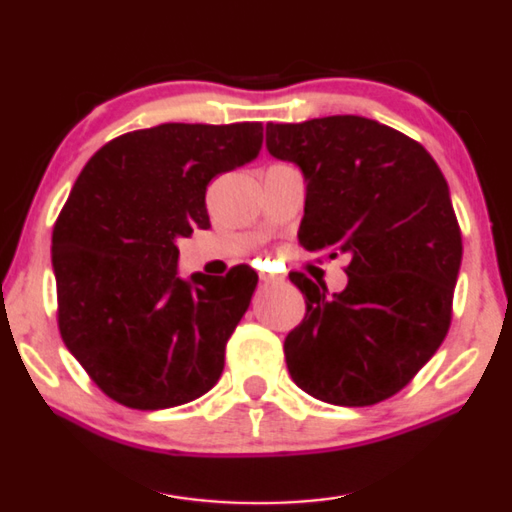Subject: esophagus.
Wrapping results in <instances>:
<instances>
[{"mask_svg": "<svg viewBox=\"0 0 512 512\" xmlns=\"http://www.w3.org/2000/svg\"><path fill=\"white\" fill-rule=\"evenodd\" d=\"M259 283H262V285H278V283H283V278L273 276V273H259Z\"/></svg>", "mask_w": 512, "mask_h": 512, "instance_id": "34e87169", "label": "esophagus"}]
</instances>
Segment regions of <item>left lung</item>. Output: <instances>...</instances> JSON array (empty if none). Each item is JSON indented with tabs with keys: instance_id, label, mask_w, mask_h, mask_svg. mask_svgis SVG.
<instances>
[{
	"instance_id": "obj_1",
	"label": "left lung",
	"mask_w": 512,
	"mask_h": 512,
	"mask_svg": "<svg viewBox=\"0 0 512 512\" xmlns=\"http://www.w3.org/2000/svg\"><path fill=\"white\" fill-rule=\"evenodd\" d=\"M266 148L306 178L299 243L348 255L329 294L304 273L306 315L285 338L294 383L334 406H373L403 390L450 329L462 232L427 150L362 115L266 125Z\"/></svg>"
}]
</instances>
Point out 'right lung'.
Listing matches in <instances>:
<instances>
[{
    "label": "right lung",
    "mask_w": 512,
    "mask_h": 512,
    "mask_svg": "<svg viewBox=\"0 0 512 512\" xmlns=\"http://www.w3.org/2000/svg\"><path fill=\"white\" fill-rule=\"evenodd\" d=\"M262 122H167L99 148L53 229L62 341L106 397L136 410L181 406L225 369V345L257 287L250 266L225 278L178 276V246L211 227L206 187L253 162Z\"/></svg>",
    "instance_id": "add662e5"
}]
</instances>
